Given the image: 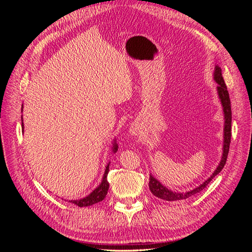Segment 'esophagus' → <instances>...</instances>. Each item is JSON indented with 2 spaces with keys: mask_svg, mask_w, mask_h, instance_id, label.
<instances>
[{
  "mask_svg": "<svg viewBox=\"0 0 252 252\" xmlns=\"http://www.w3.org/2000/svg\"><path fill=\"white\" fill-rule=\"evenodd\" d=\"M140 131H141V128L138 124H132L130 128H129V133L131 135H139Z\"/></svg>",
  "mask_w": 252,
  "mask_h": 252,
  "instance_id": "1",
  "label": "esophagus"
}]
</instances>
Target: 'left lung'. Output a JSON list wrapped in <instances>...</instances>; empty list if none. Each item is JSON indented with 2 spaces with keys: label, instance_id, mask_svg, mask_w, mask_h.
<instances>
[{
  "label": "left lung",
  "instance_id": "left-lung-1",
  "mask_svg": "<svg viewBox=\"0 0 252 252\" xmlns=\"http://www.w3.org/2000/svg\"><path fill=\"white\" fill-rule=\"evenodd\" d=\"M213 80H215L216 83L218 84L217 86L218 95L220 101V104H222L223 112H224V131H223L224 141H223V154H222V158H220V161L216 170L213 171V173L203 183V184L193 188L192 190H189V191H185V192L172 191V190L168 189L166 186L161 184V182L157 180L154 175L150 174L149 189L152 194L159 197V199L165 200V201H178V200L188 199V197L202 191V190L209 184L210 181L224 168L227 161V156H228V151H229L230 139H231V104H230L229 94H228L226 84L224 82L223 75H222V69H220V67H219L218 65L215 67Z\"/></svg>",
  "mask_w": 252,
  "mask_h": 252
}]
</instances>
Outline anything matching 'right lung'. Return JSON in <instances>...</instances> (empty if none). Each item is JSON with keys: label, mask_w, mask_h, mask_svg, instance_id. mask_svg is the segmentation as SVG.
Listing matches in <instances>:
<instances>
[{"label": "right lung", "mask_w": 252, "mask_h": 252, "mask_svg": "<svg viewBox=\"0 0 252 252\" xmlns=\"http://www.w3.org/2000/svg\"><path fill=\"white\" fill-rule=\"evenodd\" d=\"M22 110H23V106H22ZM22 129H23V131H24V124H23V118H22ZM117 150H118V144H117L116 140H113V142H112V152H113V154H116ZM109 164H110V162L107 165H106L105 172H104L101 184L98 185L94 190L93 192L89 193L87 196L83 197V199L74 200V201L71 200L69 202L72 203V204L78 205L79 207H87V206L94 205V204H96L98 202L103 201L104 197L106 196V194H107L108 189H109V183L107 181V175H108V172H109Z\"/></svg>", "instance_id": "1"}]
</instances>
